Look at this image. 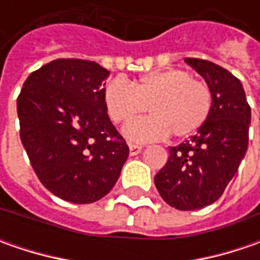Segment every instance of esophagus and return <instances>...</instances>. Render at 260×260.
<instances>
[{
  "mask_svg": "<svg viewBox=\"0 0 260 260\" xmlns=\"http://www.w3.org/2000/svg\"><path fill=\"white\" fill-rule=\"evenodd\" d=\"M128 149H130V155L132 156L139 155V153L142 152V146L135 145V143H130V145H128Z\"/></svg>",
  "mask_w": 260,
  "mask_h": 260,
  "instance_id": "1",
  "label": "esophagus"
}]
</instances>
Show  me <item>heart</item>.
<instances>
[{
    "mask_svg": "<svg viewBox=\"0 0 260 260\" xmlns=\"http://www.w3.org/2000/svg\"><path fill=\"white\" fill-rule=\"evenodd\" d=\"M104 103L111 121L125 123L124 135L135 142H149L172 133L176 139L194 135L207 121L213 107L211 89L184 69L150 72L133 85L123 78L111 79L104 89Z\"/></svg>",
    "mask_w": 260,
    "mask_h": 260,
    "instance_id": "1",
    "label": "heart"
}]
</instances>
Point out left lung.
I'll list each match as a JSON object with an SVG mask.
<instances>
[{"instance_id":"obj_1","label":"left lung","mask_w":260,"mask_h":260,"mask_svg":"<svg viewBox=\"0 0 260 260\" xmlns=\"http://www.w3.org/2000/svg\"><path fill=\"white\" fill-rule=\"evenodd\" d=\"M185 62L210 86L213 107L189 140L169 147L155 185L171 207L192 211L215 203L237 172L249 143L250 107L242 82L227 69L195 57Z\"/></svg>"}]
</instances>
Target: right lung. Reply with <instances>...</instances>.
Segmentation results:
<instances>
[{
  "label": "right lung",
  "mask_w": 260,
  "mask_h": 260,
  "mask_svg": "<svg viewBox=\"0 0 260 260\" xmlns=\"http://www.w3.org/2000/svg\"><path fill=\"white\" fill-rule=\"evenodd\" d=\"M108 75L91 60L56 59L30 74L17 98L21 143L37 178L69 203L108 194L128 156L107 114Z\"/></svg>",
  "instance_id": "add662e5"
}]
</instances>
